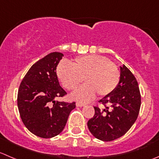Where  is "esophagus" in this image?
<instances>
[{"label":"esophagus","instance_id":"34e87169","mask_svg":"<svg viewBox=\"0 0 159 159\" xmlns=\"http://www.w3.org/2000/svg\"><path fill=\"white\" fill-rule=\"evenodd\" d=\"M76 106H78V107H82V106H85V103H83V102H78L76 103Z\"/></svg>","mask_w":159,"mask_h":159}]
</instances>
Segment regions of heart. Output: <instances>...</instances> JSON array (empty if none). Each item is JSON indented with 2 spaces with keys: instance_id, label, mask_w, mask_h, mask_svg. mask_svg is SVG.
I'll list each match as a JSON object with an SVG mask.
<instances>
[{
  "instance_id": "b5f03b06",
  "label": "heart",
  "mask_w": 159,
  "mask_h": 159,
  "mask_svg": "<svg viewBox=\"0 0 159 159\" xmlns=\"http://www.w3.org/2000/svg\"><path fill=\"white\" fill-rule=\"evenodd\" d=\"M56 74L58 79L67 90L74 91L82 83L85 85L72 95L73 98L86 102L93 98L95 92L100 96L112 93L120 81V74L114 63L99 55L78 57L70 62L57 65Z\"/></svg>"
}]
</instances>
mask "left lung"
Returning <instances> with one entry per match:
<instances>
[{"instance_id":"8db88e82","label":"left lung","mask_w":159,"mask_h":159,"mask_svg":"<svg viewBox=\"0 0 159 159\" xmlns=\"http://www.w3.org/2000/svg\"><path fill=\"white\" fill-rule=\"evenodd\" d=\"M141 100L137 79L124 64L117 87L99 101L106 108L94 107L95 115L88 121L92 134L103 141H113L125 134L138 118Z\"/></svg>"}]
</instances>
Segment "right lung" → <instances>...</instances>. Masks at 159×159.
Here are the masks:
<instances>
[{
    "instance_id": "right-lung-1",
    "label": "right lung",
    "mask_w": 159,
    "mask_h": 159,
    "mask_svg": "<svg viewBox=\"0 0 159 159\" xmlns=\"http://www.w3.org/2000/svg\"><path fill=\"white\" fill-rule=\"evenodd\" d=\"M64 54L49 53L30 67L20 84L18 107L26 128L33 134L50 138L62 132L75 102L55 101L67 92L61 87L56 69Z\"/></svg>"
}]
</instances>
